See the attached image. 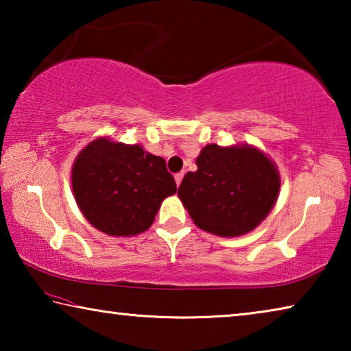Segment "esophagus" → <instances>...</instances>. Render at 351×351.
I'll return each mask as SVG.
<instances>
[{
    "label": "esophagus",
    "instance_id": "1",
    "mask_svg": "<svg viewBox=\"0 0 351 351\" xmlns=\"http://www.w3.org/2000/svg\"><path fill=\"white\" fill-rule=\"evenodd\" d=\"M182 178H184V173L181 171V173H176L175 175V181H176V186H180L181 184V181H182Z\"/></svg>",
    "mask_w": 351,
    "mask_h": 351
}]
</instances>
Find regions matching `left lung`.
<instances>
[{"instance_id":"obj_1","label":"left lung","mask_w":351,"mask_h":351,"mask_svg":"<svg viewBox=\"0 0 351 351\" xmlns=\"http://www.w3.org/2000/svg\"><path fill=\"white\" fill-rule=\"evenodd\" d=\"M197 165V171L184 176L178 197L206 232L245 235L274 207L280 176L276 164L258 148L209 144L201 150Z\"/></svg>"}]
</instances>
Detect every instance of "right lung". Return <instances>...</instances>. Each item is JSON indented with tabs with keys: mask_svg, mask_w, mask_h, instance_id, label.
<instances>
[{
	"mask_svg": "<svg viewBox=\"0 0 351 351\" xmlns=\"http://www.w3.org/2000/svg\"><path fill=\"white\" fill-rule=\"evenodd\" d=\"M74 197L83 217L100 232L132 237L154 221L176 182L161 156L141 145L99 138L90 142L73 165Z\"/></svg>",
	"mask_w": 351,
	"mask_h": 351,
	"instance_id": "obj_1",
	"label": "right lung"
}]
</instances>
